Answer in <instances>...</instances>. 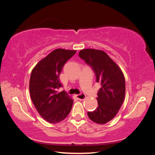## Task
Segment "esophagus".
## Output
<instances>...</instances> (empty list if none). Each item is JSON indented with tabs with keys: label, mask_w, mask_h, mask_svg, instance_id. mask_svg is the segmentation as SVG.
<instances>
[{
	"label": "esophagus",
	"mask_w": 155,
	"mask_h": 155,
	"mask_svg": "<svg viewBox=\"0 0 155 155\" xmlns=\"http://www.w3.org/2000/svg\"><path fill=\"white\" fill-rule=\"evenodd\" d=\"M76 97H77V98H78L79 100H83L85 99L86 96L84 94L81 93V94H79L76 95Z\"/></svg>",
	"instance_id": "esophagus-1"
}]
</instances>
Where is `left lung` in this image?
<instances>
[{"mask_svg": "<svg viewBox=\"0 0 155 155\" xmlns=\"http://www.w3.org/2000/svg\"><path fill=\"white\" fill-rule=\"evenodd\" d=\"M79 57L92 67L96 82L101 85L97 92L98 107L95 110L88 112V116L94 122L105 124L114 118L124 101V75L118 64L102 50L83 49L79 51Z\"/></svg>", "mask_w": 155, "mask_h": 155, "instance_id": "left-lung-1", "label": "left lung"}]
</instances>
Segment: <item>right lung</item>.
<instances>
[{
  "instance_id": "right-lung-1",
  "label": "right lung",
  "mask_w": 155,
  "mask_h": 155,
  "mask_svg": "<svg viewBox=\"0 0 155 155\" xmlns=\"http://www.w3.org/2000/svg\"><path fill=\"white\" fill-rule=\"evenodd\" d=\"M76 50L55 49L41 59L33 68L30 79L31 101L45 120L57 124L70 113L73 100L64 91L58 92L63 85L59 75L64 64L76 54Z\"/></svg>"
}]
</instances>
